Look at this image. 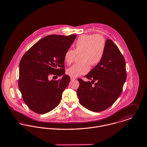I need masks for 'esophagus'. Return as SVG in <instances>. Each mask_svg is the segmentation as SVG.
<instances>
[{
    "label": "esophagus",
    "instance_id": "esophagus-1",
    "mask_svg": "<svg viewBox=\"0 0 147 147\" xmlns=\"http://www.w3.org/2000/svg\"><path fill=\"white\" fill-rule=\"evenodd\" d=\"M70 80H76V78H75V77H71V76H70Z\"/></svg>",
    "mask_w": 147,
    "mask_h": 147
}]
</instances>
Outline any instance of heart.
<instances>
[{
	"label": "heart",
	"mask_w": 147,
	"mask_h": 147,
	"mask_svg": "<svg viewBox=\"0 0 147 147\" xmlns=\"http://www.w3.org/2000/svg\"><path fill=\"white\" fill-rule=\"evenodd\" d=\"M105 50V40L100 35L87 34L81 36L75 43V49H68L64 55V61L68 65L74 61L77 53L81 55L82 63L76 64L66 70L70 76L78 77L86 74L90 65L95 66L102 60Z\"/></svg>",
	"instance_id": "heart-1"
}]
</instances>
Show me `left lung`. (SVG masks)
<instances>
[{
	"label": "left lung",
	"instance_id": "8db88e82",
	"mask_svg": "<svg viewBox=\"0 0 147 147\" xmlns=\"http://www.w3.org/2000/svg\"><path fill=\"white\" fill-rule=\"evenodd\" d=\"M96 82L94 86L90 81L78 78L77 95L80 104L92 112L103 111L112 106L120 96L127 74L125 59L114 42L108 39L101 61L86 76Z\"/></svg>",
	"mask_w": 147,
	"mask_h": 147
}]
</instances>
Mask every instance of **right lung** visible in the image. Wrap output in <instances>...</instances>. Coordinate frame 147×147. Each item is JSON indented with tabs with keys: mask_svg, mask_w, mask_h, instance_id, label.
<instances>
[{
	"mask_svg": "<svg viewBox=\"0 0 147 147\" xmlns=\"http://www.w3.org/2000/svg\"><path fill=\"white\" fill-rule=\"evenodd\" d=\"M76 36V34L46 36L21 58L18 87L24 102L33 112L45 114L59 104L70 80L69 76L64 74V55ZM51 75L63 77L50 81Z\"/></svg>",
	"mask_w": 147,
	"mask_h": 147,
	"instance_id": "1",
	"label": "right lung"
}]
</instances>
